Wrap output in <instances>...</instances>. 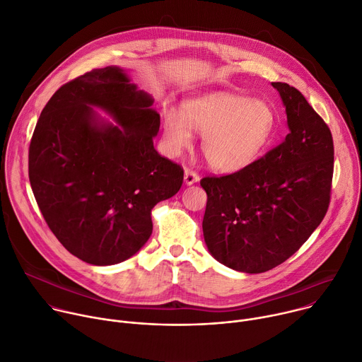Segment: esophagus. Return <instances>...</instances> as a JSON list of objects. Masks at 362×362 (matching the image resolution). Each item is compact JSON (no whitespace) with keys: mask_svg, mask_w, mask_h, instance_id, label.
Wrapping results in <instances>:
<instances>
[{"mask_svg":"<svg viewBox=\"0 0 362 362\" xmlns=\"http://www.w3.org/2000/svg\"><path fill=\"white\" fill-rule=\"evenodd\" d=\"M199 179H201V176L196 172H193L192 169L185 170V183L186 185H193L196 182H199Z\"/></svg>","mask_w":362,"mask_h":362,"instance_id":"34e87169","label":"esophagus"}]
</instances>
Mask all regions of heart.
<instances>
[{
    "mask_svg": "<svg viewBox=\"0 0 362 362\" xmlns=\"http://www.w3.org/2000/svg\"><path fill=\"white\" fill-rule=\"evenodd\" d=\"M277 128L274 108L261 100L231 92H211L163 112V139L172 154L193 143V131L202 133V151L215 170L231 173L252 163L272 141Z\"/></svg>",
    "mask_w": 362,
    "mask_h": 362,
    "instance_id": "1",
    "label": "heart"
}]
</instances>
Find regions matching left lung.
<instances>
[{
  "label": "left lung",
  "mask_w": 362,
  "mask_h": 362,
  "mask_svg": "<svg viewBox=\"0 0 362 362\" xmlns=\"http://www.w3.org/2000/svg\"><path fill=\"white\" fill-rule=\"evenodd\" d=\"M286 107L288 134L244 169L206 176L204 238L221 264L264 273L291 257L312 235L331 202L334 140L329 127L300 90L272 83Z\"/></svg>",
  "instance_id": "left-lung-1"
}]
</instances>
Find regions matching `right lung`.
<instances>
[{
    "label": "right lung",
    "mask_w": 362,
    "mask_h": 362,
    "mask_svg": "<svg viewBox=\"0 0 362 362\" xmlns=\"http://www.w3.org/2000/svg\"><path fill=\"white\" fill-rule=\"evenodd\" d=\"M151 105L122 69L107 66L60 86L36 124L28 148L33 193L54 237L88 264L133 257L151 235L154 205L183 183V169L153 146L160 115Z\"/></svg>",
    "instance_id": "add662e5"
}]
</instances>
